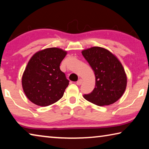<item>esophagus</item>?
I'll return each mask as SVG.
<instances>
[{
	"mask_svg": "<svg viewBox=\"0 0 149 149\" xmlns=\"http://www.w3.org/2000/svg\"><path fill=\"white\" fill-rule=\"evenodd\" d=\"M82 80L80 79L79 80H78L76 83H77V85H81V84H82Z\"/></svg>",
	"mask_w": 149,
	"mask_h": 149,
	"instance_id": "obj_1",
	"label": "esophagus"
}]
</instances>
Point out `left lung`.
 Here are the masks:
<instances>
[{
  "label": "left lung",
  "mask_w": 149,
  "mask_h": 149,
  "mask_svg": "<svg viewBox=\"0 0 149 149\" xmlns=\"http://www.w3.org/2000/svg\"><path fill=\"white\" fill-rule=\"evenodd\" d=\"M82 54L94 70L95 87L84 95L88 101L98 106L113 104L119 99L127 86V75L122 64L108 50L94 47Z\"/></svg>",
  "instance_id": "8db88e82"
}]
</instances>
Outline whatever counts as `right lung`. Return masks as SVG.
<instances>
[{"label":"right lung","mask_w":149,"mask_h":149,"mask_svg":"<svg viewBox=\"0 0 149 149\" xmlns=\"http://www.w3.org/2000/svg\"><path fill=\"white\" fill-rule=\"evenodd\" d=\"M67 52L49 48L35 53L30 59L22 78V88L34 104L47 107L63 97L69 81L60 69Z\"/></svg>","instance_id":"1"}]
</instances>
